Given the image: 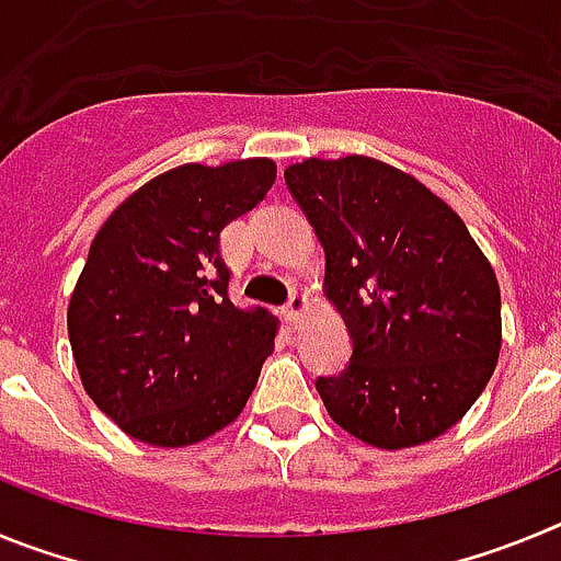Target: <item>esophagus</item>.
<instances>
[{"label":"esophagus","instance_id":"esophagus-1","mask_svg":"<svg viewBox=\"0 0 561 561\" xmlns=\"http://www.w3.org/2000/svg\"><path fill=\"white\" fill-rule=\"evenodd\" d=\"M306 311H309V297L297 295V291L289 297V304L284 306V314H286V320H289V323H300Z\"/></svg>","mask_w":561,"mask_h":561}]
</instances>
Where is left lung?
I'll list each match as a JSON object with an SVG mask.
<instances>
[{
	"label": "left lung",
	"mask_w": 561,
	"mask_h": 561,
	"mask_svg": "<svg viewBox=\"0 0 561 561\" xmlns=\"http://www.w3.org/2000/svg\"><path fill=\"white\" fill-rule=\"evenodd\" d=\"M325 250L323 289L354 354L317 393L345 433L379 449L455 427L500 356V286L463 219L427 185L374 157L286 168Z\"/></svg>",
	"instance_id": "8db88e82"
}]
</instances>
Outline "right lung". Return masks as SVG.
Here are the masks:
<instances>
[{
	"mask_svg": "<svg viewBox=\"0 0 561 561\" xmlns=\"http://www.w3.org/2000/svg\"><path fill=\"white\" fill-rule=\"evenodd\" d=\"M266 157L153 176L103 221L69 297L81 385L126 435L191 447L241 415L275 348L277 320L238 309L219 236L264 199Z\"/></svg>",
	"mask_w": 561,
	"mask_h": 561,
	"instance_id": "right-lung-1",
	"label": "right lung"
}]
</instances>
